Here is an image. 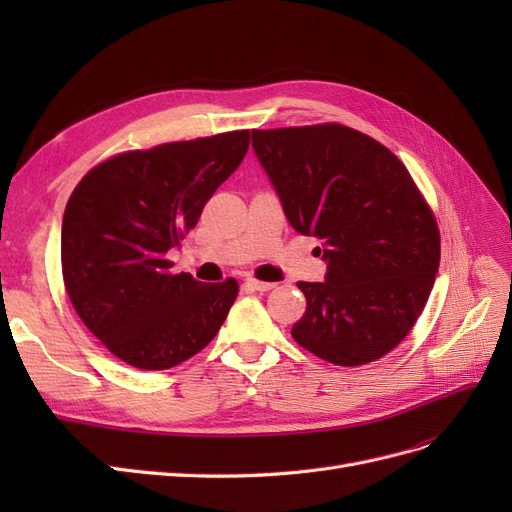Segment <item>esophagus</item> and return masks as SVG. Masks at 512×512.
<instances>
[{
	"instance_id": "obj_1",
	"label": "esophagus",
	"mask_w": 512,
	"mask_h": 512,
	"mask_svg": "<svg viewBox=\"0 0 512 512\" xmlns=\"http://www.w3.org/2000/svg\"><path fill=\"white\" fill-rule=\"evenodd\" d=\"M245 286L252 288V290H258V292H267V290H271L275 284H271V282H260V280H256V277H247Z\"/></svg>"
}]
</instances>
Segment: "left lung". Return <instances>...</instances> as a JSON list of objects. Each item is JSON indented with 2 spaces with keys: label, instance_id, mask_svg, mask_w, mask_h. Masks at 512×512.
I'll return each instance as SVG.
<instances>
[{
  "label": "left lung",
  "instance_id": "obj_1",
  "mask_svg": "<svg viewBox=\"0 0 512 512\" xmlns=\"http://www.w3.org/2000/svg\"><path fill=\"white\" fill-rule=\"evenodd\" d=\"M252 147L329 267L324 282H297L307 309L294 342L342 367L382 359L423 314L440 267L436 215L408 168L342 123L252 130Z\"/></svg>",
  "mask_w": 512,
  "mask_h": 512
}]
</instances>
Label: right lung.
I'll list each match as a JSON object with an SVG mask.
<instances>
[{"mask_svg": "<svg viewBox=\"0 0 512 512\" xmlns=\"http://www.w3.org/2000/svg\"><path fill=\"white\" fill-rule=\"evenodd\" d=\"M250 130L117 153L76 185L61 222L68 297L104 348L138 369L175 367L218 335L239 284L173 273L170 247L235 173Z\"/></svg>", "mask_w": 512, "mask_h": 512, "instance_id": "obj_1", "label": "right lung"}]
</instances>
